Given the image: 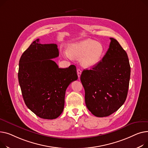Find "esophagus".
<instances>
[{
	"label": "esophagus",
	"mask_w": 148,
	"mask_h": 148,
	"mask_svg": "<svg viewBox=\"0 0 148 148\" xmlns=\"http://www.w3.org/2000/svg\"><path fill=\"white\" fill-rule=\"evenodd\" d=\"M81 73H82V71L81 70H80L79 69H77V76H78V77H80L81 76Z\"/></svg>",
	"instance_id": "obj_1"
}]
</instances>
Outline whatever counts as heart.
Returning a JSON list of instances; mask_svg holds the SVG:
<instances>
[{"label":"heart","instance_id":"1","mask_svg":"<svg viewBox=\"0 0 148 148\" xmlns=\"http://www.w3.org/2000/svg\"><path fill=\"white\" fill-rule=\"evenodd\" d=\"M103 47L100 42L87 39L72 43L66 56L79 58L85 67H92L99 63L103 54Z\"/></svg>","mask_w":148,"mask_h":148}]
</instances>
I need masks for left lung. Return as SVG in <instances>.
<instances>
[{"label":"left lung","instance_id":"1","mask_svg":"<svg viewBox=\"0 0 148 148\" xmlns=\"http://www.w3.org/2000/svg\"><path fill=\"white\" fill-rule=\"evenodd\" d=\"M110 39L102 60L81 75L86 106L97 117L108 116L118 110L128 90L131 69L127 54L116 39Z\"/></svg>","mask_w":148,"mask_h":148}]
</instances>
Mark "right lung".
<instances>
[{
    "instance_id": "1",
    "label": "right lung",
    "mask_w": 148,
    "mask_h": 148,
    "mask_svg": "<svg viewBox=\"0 0 148 148\" xmlns=\"http://www.w3.org/2000/svg\"><path fill=\"white\" fill-rule=\"evenodd\" d=\"M58 56L56 44H41L38 39L19 61L18 81L25 105L43 119H53L62 114L66 90L77 79L75 65L61 69L52 60Z\"/></svg>"
}]
</instances>
